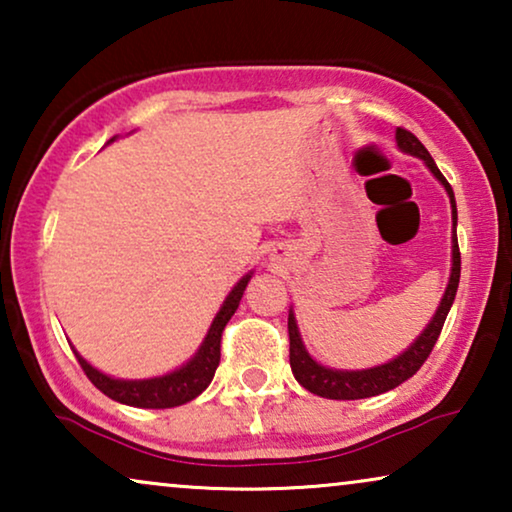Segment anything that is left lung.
Instances as JSON below:
<instances>
[{
  "instance_id": "obj_1",
  "label": "left lung",
  "mask_w": 512,
  "mask_h": 512,
  "mask_svg": "<svg viewBox=\"0 0 512 512\" xmlns=\"http://www.w3.org/2000/svg\"><path fill=\"white\" fill-rule=\"evenodd\" d=\"M396 142L401 151L410 153V156L422 158L426 167L433 172V177H436L440 184L445 186V191H447V195H450V202H452V223L457 226V202H454L452 186L447 184V179L440 174L438 165L433 163L431 153L426 151V146L405 128L396 130ZM459 275H461V254H459L457 235H454L450 284H447L445 296H443V300H440V305H438L436 314H433L431 324L424 328V333L419 335L415 342H412L408 352H403L394 361L384 363V366H377L370 370H331V368H324L321 363L314 361L312 356L305 352L303 340H300V333L296 326V319H293V312H289V361H291L293 377H296V380L303 384L307 391H312V394L324 396V398H333V401H356V398L377 396V394H384V391L398 387V384H403L405 380H410V377L424 366V361L429 359L431 349H433V345H436L440 331H443L447 312H450L454 296H457Z\"/></svg>"
}]
</instances>
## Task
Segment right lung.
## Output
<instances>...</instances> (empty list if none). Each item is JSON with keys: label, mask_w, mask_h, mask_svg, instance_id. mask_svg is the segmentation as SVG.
Returning a JSON list of instances; mask_svg holds the SVG:
<instances>
[{"label": "right lung", "mask_w": 512, "mask_h": 512, "mask_svg": "<svg viewBox=\"0 0 512 512\" xmlns=\"http://www.w3.org/2000/svg\"><path fill=\"white\" fill-rule=\"evenodd\" d=\"M249 277L251 275L242 277L235 289L230 291L226 303H223L219 314L214 317L212 328H209L207 338L198 349V354H195L186 366L174 370V373L165 377H153V380H114V377L95 370L88 361H83L81 356L76 354L79 366L83 368V373H86L88 380L93 382L104 396L114 398L118 403L135 405V408L160 410V408H177V405L193 401L195 396H200L202 391L209 387L216 368H219L223 328H226L230 317H233L237 310V305H240L242 293L249 284Z\"/></svg>", "instance_id": "add662e5"}]
</instances>
